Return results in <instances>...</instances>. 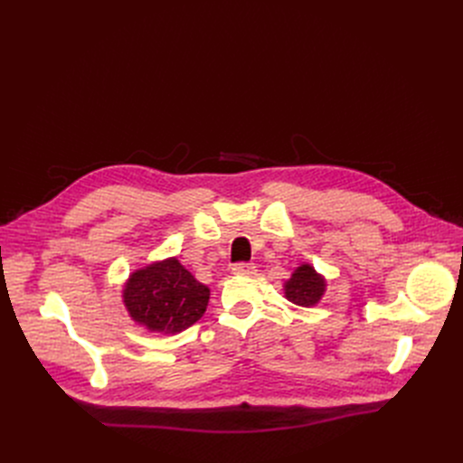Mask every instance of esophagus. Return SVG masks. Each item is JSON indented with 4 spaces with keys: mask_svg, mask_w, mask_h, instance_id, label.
I'll return each mask as SVG.
<instances>
[{
    "mask_svg": "<svg viewBox=\"0 0 463 463\" xmlns=\"http://www.w3.org/2000/svg\"><path fill=\"white\" fill-rule=\"evenodd\" d=\"M257 266L253 262H236L232 264V274H255Z\"/></svg>",
    "mask_w": 463,
    "mask_h": 463,
    "instance_id": "esophagus-1",
    "label": "esophagus"
}]
</instances>
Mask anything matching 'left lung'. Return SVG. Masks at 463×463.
Masks as SVG:
<instances>
[{
  "label": "left lung",
  "mask_w": 463,
  "mask_h": 463,
  "mask_svg": "<svg viewBox=\"0 0 463 463\" xmlns=\"http://www.w3.org/2000/svg\"><path fill=\"white\" fill-rule=\"evenodd\" d=\"M285 298L302 307H309L319 304L325 297L326 279L311 264L304 262L298 269L290 274V278L283 283Z\"/></svg>",
  "instance_id": "obj_1"
}]
</instances>
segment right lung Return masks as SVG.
Listing matches in <instances>:
<instances>
[{"mask_svg": "<svg viewBox=\"0 0 463 463\" xmlns=\"http://www.w3.org/2000/svg\"><path fill=\"white\" fill-rule=\"evenodd\" d=\"M121 298L138 326L157 334H178L203 317L210 288L194 279L176 257H168L135 270Z\"/></svg>", "mask_w": 463, "mask_h": 463, "instance_id": "add662e5", "label": "right lung"}]
</instances>
